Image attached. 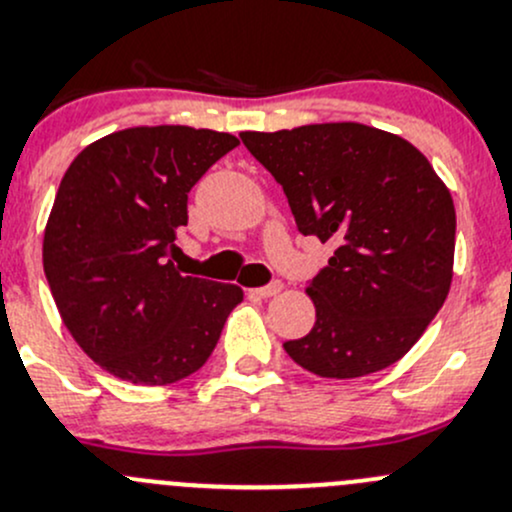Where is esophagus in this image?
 Returning a JSON list of instances; mask_svg holds the SVG:
<instances>
[{
    "mask_svg": "<svg viewBox=\"0 0 512 512\" xmlns=\"http://www.w3.org/2000/svg\"><path fill=\"white\" fill-rule=\"evenodd\" d=\"M279 292H282V282H272V284H267V287L255 289L257 297H262V299H267V297H277Z\"/></svg>",
    "mask_w": 512,
    "mask_h": 512,
    "instance_id": "34e87169",
    "label": "esophagus"
}]
</instances>
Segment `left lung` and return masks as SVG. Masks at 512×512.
I'll list each match as a JSON object with an SVG mask.
<instances>
[{
  "mask_svg": "<svg viewBox=\"0 0 512 512\" xmlns=\"http://www.w3.org/2000/svg\"><path fill=\"white\" fill-rule=\"evenodd\" d=\"M240 139L284 188L299 233L336 242L306 287L316 324L284 351L309 373L336 380L397 363L449 294L456 240L449 188L414 144L360 122Z\"/></svg>",
  "mask_w": 512,
  "mask_h": 512,
  "instance_id": "obj_1",
  "label": "left lung"
}]
</instances>
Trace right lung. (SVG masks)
<instances>
[{
	"label": "right lung",
	"mask_w": 512,
	"mask_h": 512,
	"mask_svg": "<svg viewBox=\"0 0 512 512\" xmlns=\"http://www.w3.org/2000/svg\"><path fill=\"white\" fill-rule=\"evenodd\" d=\"M238 137L129 127L88 144L58 186L43 272L80 348L134 385L179 383L211 358L238 284L184 277L171 257L188 191Z\"/></svg>",
	"instance_id": "1"
}]
</instances>
